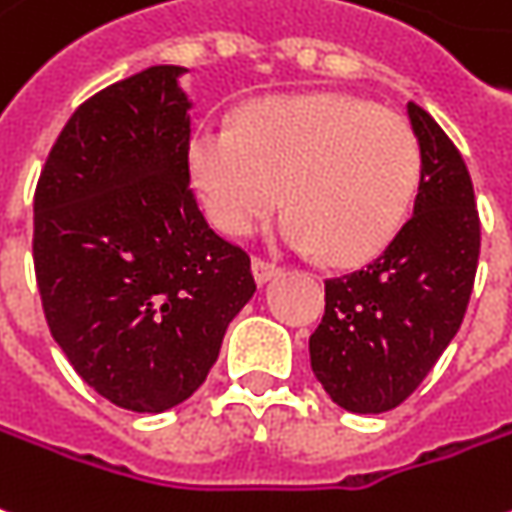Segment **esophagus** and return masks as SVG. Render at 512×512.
Returning <instances> with one entry per match:
<instances>
[{"instance_id":"1","label":"esophagus","mask_w":512,"mask_h":512,"mask_svg":"<svg viewBox=\"0 0 512 512\" xmlns=\"http://www.w3.org/2000/svg\"><path fill=\"white\" fill-rule=\"evenodd\" d=\"M252 274H255L257 285H266L268 280H274V277L280 274V266H277V263H268L263 257H255V260H252Z\"/></svg>"}]
</instances>
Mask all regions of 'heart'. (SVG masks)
Listing matches in <instances>:
<instances>
[{
    "label": "heart",
    "mask_w": 512,
    "mask_h": 512,
    "mask_svg": "<svg viewBox=\"0 0 512 512\" xmlns=\"http://www.w3.org/2000/svg\"><path fill=\"white\" fill-rule=\"evenodd\" d=\"M191 177L219 230L246 235L288 207L277 235L355 266L402 230L421 180V146L399 113L346 94L268 96L238 124L191 138Z\"/></svg>",
    "instance_id": "obj_1"
}]
</instances>
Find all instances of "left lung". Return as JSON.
Returning a JSON list of instances; mask_svg holds the SVG:
<instances>
[{
    "instance_id": "obj_1",
    "label": "left lung",
    "mask_w": 512,
    "mask_h": 512,
    "mask_svg": "<svg viewBox=\"0 0 512 512\" xmlns=\"http://www.w3.org/2000/svg\"><path fill=\"white\" fill-rule=\"evenodd\" d=\"M421 146L413 216L368 266L324 280V318L310 366L335 405L385 413L438 363L466 316L480 213L463 155L424 107L407 105Z\"/></svg>"
}]
</instances>
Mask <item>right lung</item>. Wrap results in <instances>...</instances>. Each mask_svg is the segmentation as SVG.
Masks as SVG:
<instances>
[{
  "label": "right lung",
  "instance_id": "obj_1",
  "mask_svg": "<svg viewBox=\"0 0 512 512\" xmlns=\"http://www.w3.org/2000/svg\"><path fill=\"white\" fill-rule=\"evenodd\" d=\"M182 66L82 102L35 188L32 260L52 338L107 402L163 413L207 380L252 299V260L196 205Z\"/></svg>",
  "mask_w": 512,
  "mask_h": 512
}]
</instances>
